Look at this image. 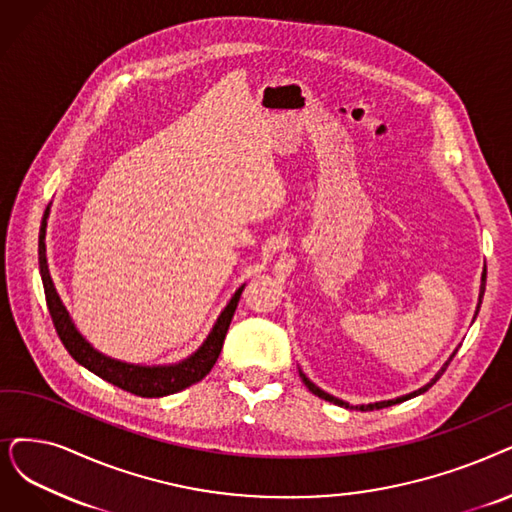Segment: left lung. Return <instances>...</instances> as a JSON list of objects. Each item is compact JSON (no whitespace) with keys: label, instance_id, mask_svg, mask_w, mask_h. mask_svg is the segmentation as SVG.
<instances>
[{"label":"left lung","instance_id":"1","mask_svg":"<svg viewBox=\"0 0 512 512\" xmlns=\"http://www.w3.org/2000/svg\"><path fill=\"white\" fill-rule=\"evenodd\" d=\"M485 269H483V275H481V288H479V302H477V311H475V319H477V315H479V309H481V300H483V294H485ZM458 351V349H456ZM456 351L449 355V359L443 363V367L441 370L435 374V378L428 382V384H424L422 388H418V391H414V393H410V395H403V397H397V399H388V401H376V403H367V405H351V403H346V401H342V399H338V397H334V395H330V393H325L323 388H319L315 382H311L309 378H306V374L302 372V370H298L300 372V378H302V382L306 384V388H309V391L313 393V395H317V397H321V399H325V401H330V403H334V405H340V407H346V410H361V412H372V410H382V407H391V405H395V403H401V401H407V399H412V397H418V395H422V393H426L428 388H431L439 378H441V374L445 372V367L449 365V361L454 359V355H456Z\"/></svg>","mask_w":512,"mask_h":512}]
</instances>
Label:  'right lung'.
Masks as SVG:
<instances>
[{
    "instance_id": "add662e5",
    "label": "right lung",
    "mask_w": 512,
    "mask_h": 512,
    "mask_svg": "<svg viewBox=\"0 0 512 512\" xmlns=\"http://www.w3.org/2000/svg\"><path fill=\"white\" fill-rule=\"evenodd\" d=\"M48 216H50V206L44 212L42 227H39V273H42V281H44L48 311L52 315L56 332H58L60 340H63L69 355L79 365H84L86 370L96 374L98 378L107 380L119 388H124V391L138 395V397L174 395V393L182 391V388H187V386L199 382L201 378H206L222 351L224 336H227V330H229L231 319L235 315L237 302L241 298L245 283L231 296L227 306H224L214 327L210 330L208 338L203 340L199 349L193 355H189L187 359H182L178 363H170V365H140V363H128V361L113 359L105 353H100L98 349H94V346L84 338V334L77 330L69 311H67V306L63 304V300H60V296L56 292V285L52 281V275L48 269V258H46Z\"/></svg>"
}]
</instances>
